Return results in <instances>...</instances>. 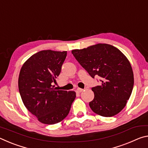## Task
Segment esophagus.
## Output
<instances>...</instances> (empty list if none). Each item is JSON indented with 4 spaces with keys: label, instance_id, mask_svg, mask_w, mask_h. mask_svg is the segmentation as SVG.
<instances>
[{
    "label": "esophagus",
    "instance_id": "esophagus-1",
    "mask_svg": "<svg viewBox=\"0 0 148 148\" xmlns=\"http://www.w3.org/2000/svg\"><path fill=\"white\" fill-rule=\"evenodd\" d=\"M83 91H84L83 89H81V88H77V91L78 92H82Z\"/></svg>",
    "mask_w": 148,
    "mask_h": 148
}]
</instances>
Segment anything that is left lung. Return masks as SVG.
I'll use <instances>...</instances> for the list:
<instances>
[{
	"instance_id": "obj_1",
	"label": "left lung",
	"mask_w": 148,
	"mask_h": 148,
	"mask_svg": "<svg viewBox=\"0 0 148 148\" xmlns=\"http://www.w3.org/2000/svg\"><path fill=\"white\" fill-rule=\"evenodd\" d=\"M72 53L92 78L101 84L92 87L95 97L89 106L95 114L112 117L124 108L134 86L133 72L129 60L116 47L98 44Z\"/></svg>"
}]
</instances>
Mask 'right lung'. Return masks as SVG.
Returning <instances> with one entry per match:
<instances>
[{
	"label": "right lung",
	"instance_id": "obj_1",
	"mask_svg": "<svg viewBox=\"0 0 148 148\" xmlns=\"http://www.w3.org/2000/svg\"><path fill=\"white\" fill-rule=\"evenodd\" d=\"M66 55V51H40L30 57L20 71L18 87L22 101L42 123L62 121L76 98L74 91L57 90L53 86Z\"/></svg>",
	"mask_w": 148,
	"mask_h": 148
}]
</instances>
